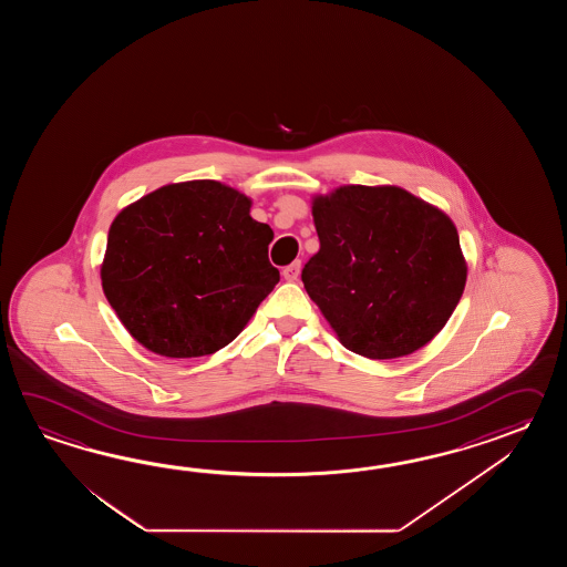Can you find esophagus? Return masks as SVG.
Returning <instances> with one entry per match:
<instances>
[{
  "label": "esophagus",
  "instance_id": "esophagus-1",
  "mask_svg": "<svg viewBox=\"0 0 567 567\" xmlns=\"http://www.w3.org/2000/svg\"><path fill=\"white\" fill-rule=\"evenodd\" d=\"M300 261H293L291 266L284 267V278L288 279V281H296L298 276H300Z\"/></svg>",
  "mask_w": 567,
  "mask_h": 567
}]
</instances>
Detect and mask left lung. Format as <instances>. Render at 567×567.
Returning a JSON list of instances; mask_svg holds the SVG:
<instances>
[{
	"label": "left lung",
	"mask_w": 567,
	"mask_h": 567,
	"mask_svg": "<svg viewBox=\"0 0 567 567\" xmlns=\"http://www.w3.org/2000/svg\"><path fill=\"white\" fill-rule=\"evenodd\" d=\"M320 251L301 269L342 347L374 361L425 347L466 286L458 230L399 186H340L312 200Z\"/></svg>",
	"instance_id": "1"
}]
</instances>
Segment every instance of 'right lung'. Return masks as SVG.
Masks as SVG:
<instances>
[{
    "label": "right lung",
    "mask_w": 567,
    "mask_h": 567,
    "mask_svg": "<svg viewBox=\"0 0 567 567\" xmlns=\"http://www.w3.org/2000/svg\"><path fill=\"white\" fill-rule=\"evenodd\" d=\"M251 198L215 181L166 184L111 223L101 284L142 347L168 359L205 357L239 337L276 288L274 230Z\"/></svg>",
    "instance_id": "obj_1"
}]
</instances>
